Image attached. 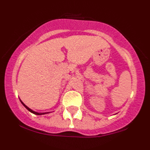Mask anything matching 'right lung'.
Returning <instances> with one entry per match:
<instances>
[{
  "mask_svg": "<svg viewBox=\"0 0 150 150\" xmlns=\"http://www.w3.org/2000/svg\"><path fill=\"white\" fill-rule=\"evenodd\" d=\"M21 103L22 104H23V105H24V106H25V108H26V109H28V110H29V111H30V112H31V113H34V114H36V115H42V114H45V113H37V112H35V111H32V110H31V109H30V108H28V107L27 106H26V105H25V104L24 103H23V102H22L21 101Z\"/></svg>",
  "mask_w": 150,
  "mask_h": 150,
  "instance_id": "add662e5",
  "label": "right lung"
}]
</instances>
